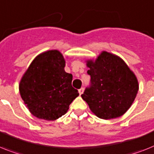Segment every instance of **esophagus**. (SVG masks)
Wrapping results in <instances>:
<instances>
[{
	"label": "esophagus",
	"mask_w": 154,
	"mask_h": 154,
	"mask_svg": "<svg viewBox=\"0 0 154 154\" xmlns=\"http://www.w3.org/2000/svg\"><path fill=\"white\" fill-rule=\"evenodd\" d=\"M78 92H79V94H80V96H81V95L82 94V93H83V92H84V88H80V89L78 90Z\"/></svg>",
	"instance_id": "esophagus-1"
}]
</instances>
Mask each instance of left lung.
<instances>
[{
	"label": "left lung",
	"mask_w": 154,
	"mask_h": 154,
	"mask_svg": "<svg viewBox=\"0 0 154 154\" xmlns=\"http://www.w3.org/2000/svg\"><path fill=\"white\" fill-rule=\"evenodd\" d=\"M89 87L81 97L93 113L103 119L122 116L131 107L138 91L134 73L122 58L103 51L97 59L88 60Z\"/></svg>",
	"instance_id": "8db88e82"
}]
</instances>
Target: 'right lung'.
I'll return each mask as SVG.
<instances>
[{
  "label": "right lung",
  "instance_id": "obj_1",
  "mask_svg": "<svg viewBox=\"0 0 154 154\" xmlns=\"http://www.w3.org/2000/svg\"><path fill=\"white\" fill-rule=\"evenodd\" d=\"M64 57L57 50L38 54L23 74L20 93L30 112L38 119L55 120L67 112L79 96L72 86L73 75L66 73Z\"/></svg>",
  "mask_w": 154,
  "mask_h": 154
}]
</instances>
